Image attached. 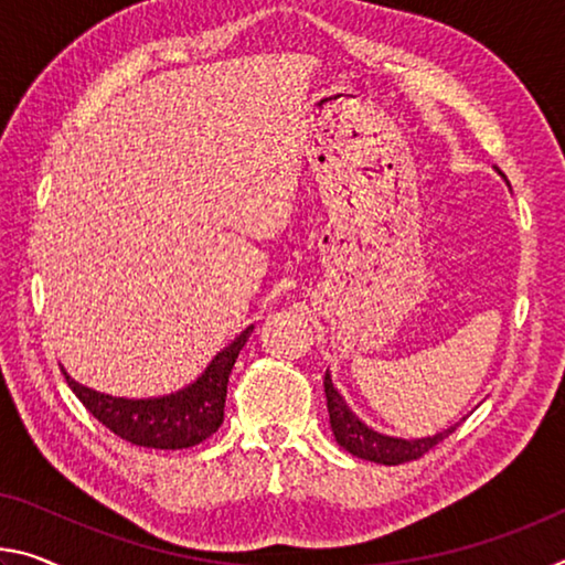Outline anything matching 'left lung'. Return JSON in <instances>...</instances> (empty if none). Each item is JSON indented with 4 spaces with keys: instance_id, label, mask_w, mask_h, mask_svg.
Listing matches in <instances>:
<instances>
[{
    "instance_id": "8db88e82",
    "label": "left lung",
    "mask_w": 565,
    "mask_h": 565,
    "mask_svg": "<svg viewBox=\"0 0 565 565\" xmlns=\"http://www.w3.org/2000/svg\"><path fill=\"white\" fill-rule=\"evenodd\" d=\"M324 392H327V407H329V425L331 433H334L337 443L344 447L347 452H352L354 458L380 462V465H399L423 458L427 450H433L437 443H443L447 435H452L458 425L455 423L443 433L429 435V437H415V440H405V437L384 435L364 425L360 417L354 415L352 407L347 405V399L339 395V390L331 382V374L327 372L324 377Z\"/></svg>"
}]
</instances>
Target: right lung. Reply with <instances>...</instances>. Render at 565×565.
<instances>
[{
	"label": "right lung",
	"instance_id": "obj_1",
	"mask_svg": "<svg viewBox=\"0 0 565 565\" xmlns=\"http://www.w3.org/2000/svg\"><path fill=\"white\" fill-rule=\"evenodd\" d=\"M250 331H254V324L241 331L228 347H223L199 380L163 397H113L75 382L65 370L62 374L89 415L100 419L122 440L140 447H156V450H183V447L203 443L221 427L231 370L238 360V352L248 342Z\"/></svg>",
	"mask_w": 565,
	"mask_h": 565
}]
</instances>
